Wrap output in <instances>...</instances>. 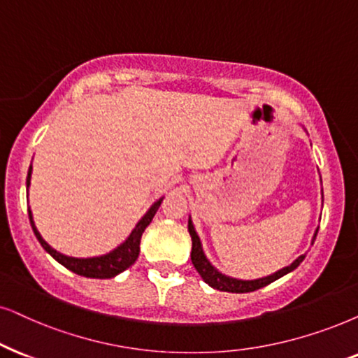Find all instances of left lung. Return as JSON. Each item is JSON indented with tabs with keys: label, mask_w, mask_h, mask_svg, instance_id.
Wrapping results in <instances>:
<instances>
[{
	"label": "left lung",
	"mask_w": 358,
	"mask_h": 358,
	"mask_svg": "<svg viewBox=\"0 0 358 358\" xmlns=\"http://www.w3.org/2000/svg\"><path fill=\"white\" fill-rule=\"evenodd\" d=\"M188 231H189V236H192V262H193L194 269L198 271V274L201 275V279L205 280L208 286H211L213 289H218V291H224V292L243 294V292L257 291V289L268 286V284L274 282L275 279L282 278V275L291 273V271L296 269L306 257V255L299 256L291 266H286V268L279 269L278 273H274L271 275H266V278L255 279V280L234 279V278H229V275L221 274L220 271L216 269L215 266H211V262L206 259L205 252H203V248H201V241H200V238H198L196 231H194V226L192 223V220H188ZM315 236H317V231H315V234H314V239H315ZM314 239H312V241H314Z\"/></svg>",
	"instance_id": "1"
}]
</instances>
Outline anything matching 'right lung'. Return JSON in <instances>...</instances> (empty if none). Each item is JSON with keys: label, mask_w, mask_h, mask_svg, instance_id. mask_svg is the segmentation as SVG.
<instances>
[{"label": "right lung", "mask_w": 358, "mask_h": 358, "mask_svg": "<svg viewBox=\"0 0 358 358\" xmlns=\"http://www.w3.org/2000/svg\"><path fill=\"white\" fill-rule=\"evenodd\" d=\"M31 173H33V164L29 166L28 178H26V187H28V189L31 185ZM162 200H164V198H160V200L153 203L150 210L143 215V218L138 221L137 226L134 228V231L130 233V236L127 238L120 246H117L114 251L107 252V255L97 256V257H72V256H66V255H61V252H57L54 248L49 246V244L43 239V236L39 234L38 228H36L33 221V213H31V210H28V215H29L31 226H33V231L36 234V238H38V241L41 243V246H43L44 250H46V252H49V255H51L59 264H62L64 268L72 271V273L84 275V278L110 279L117 274L124 273L127 268H130V266L137 261L138 252H140V239H142V234L145 231L147 226L152 223L158 206L162 205Z\"/></svg>", "instance_id": "obj_1"}]
</instances>
